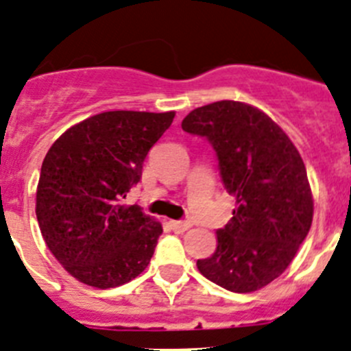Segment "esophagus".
Returning <instances> with one entry per match:
<instances>
[{
    "mask_svg": "<svg viewBox=\"0 0 351 351\" xmlns=\"http://www.w3.org/2000/svg\"><path fill=\"white\" fill-rule=\"evenodd\" d=\"M189 227H191V223L185 222V220H171V229L175 232H185Z\"/></svg>",
    "mask_w": 351,
    "mask_h": 351,
    "instance_id": "esophagus-1",
    "label": "esophagus"
}]
</instances>
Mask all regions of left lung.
Instances as JSON below:
<instances>
[{
  "mask_svg": "<svg viewBox=\"0 0 351 351\" xmlns=\"http://www.w3.org/2000/svg\"><path fill=\"white\" fill-rule=\"evenodd\" d=\"M182 129L210 141L223 187L236 195L232 219L217 230L215 254L197 261L199 273L230 292L266 287L289 267L313 220L298 148L266 113L239 101L192 110Z\"/></svg>",
  "mask_w": 351,
  "mask_h": 351,
  "instance_id": "left-lung-1",
  "label": "left lung"
}]
</instances>
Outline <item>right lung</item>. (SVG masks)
Masks as SVG:
<instances>
[{"instance_id": "add662e5", "label": "right lung", "mask_w": 351, "mask_h": 351, "mask_svg": "<svg viewBox=\"0 0 351 351\" xmlns=\"http://www.w3.org/2000/svg\"><path fill=\"white\" fill-rule=\"evenodd\" d=\"M175 112H105L69 128L50 147L36 191V219L49 250L71 276L96 289L145 271L162 226L125 206L145 157Z\"/></svg>"}]
</instances>
